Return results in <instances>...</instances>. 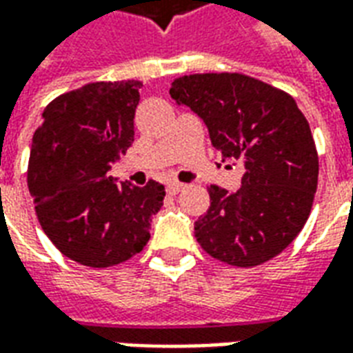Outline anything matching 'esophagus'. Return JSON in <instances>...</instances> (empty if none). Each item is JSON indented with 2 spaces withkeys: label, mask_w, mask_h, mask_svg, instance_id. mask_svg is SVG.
Masks as SVG:
<instances>
[{
  "label": "esophagus",
  "mask_w": 353,
  "mask_h": 353,
  "mask_svg": "<svg viewBox=\"0 0 353 353\" xmlns=\"http://www.w3.org/2000/svg\"><path fill=\"white\" fill-rule=\"evenodd\" d=\"M183 187H185V185L179 183V181H172V183L166 185V191H168L170 194H177V192L181 191Z\"/></svg>",
  "instance_id": "1"
}]
</instances>
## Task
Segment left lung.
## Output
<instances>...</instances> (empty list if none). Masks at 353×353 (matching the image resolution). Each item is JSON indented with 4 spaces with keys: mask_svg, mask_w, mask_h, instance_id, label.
<instances>
[{
    "mask_svg": "<svg viewBox=\"0 0 353 353\" xmlns=\"http://www.w3.org/2000/svg\"><path fill=\"white\" fill-rule=\"evenodd\" d=\"M170 96L206 123L223 159L244 164L242 187L212 185L210 208L194 236L214 259L257 266L303 230L318 189V151L308 121L280 88L242 73H194Z\"/></svg>",
    "mask_w": 353,
    "mask_h": 353,
    "instance_id": "obj_1",
    "label": "left lung"
}]
</instances>
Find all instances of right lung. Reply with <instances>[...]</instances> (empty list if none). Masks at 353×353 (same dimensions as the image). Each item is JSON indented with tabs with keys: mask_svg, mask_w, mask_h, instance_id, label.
Segmentation results:
<instances>
[{
	"mask_svg": "<svg viewBox=\"0 0 353 353\" xmlns=\"http://www.w3.org/2000/svg\"><path fill=\"white\" fill-rule=\"evenodd\" d=\"M139 81L88 83L43 111L28 162V189L41 229L65 257L92 268L145 248L164 185L115 183L108 172L134 141Z\"/></svg>",
	"mask_w": 353,
	"mask_h": 353,
	"instance_id": "right-lung-1",
	"label": "right lung"
}]
</instances>
